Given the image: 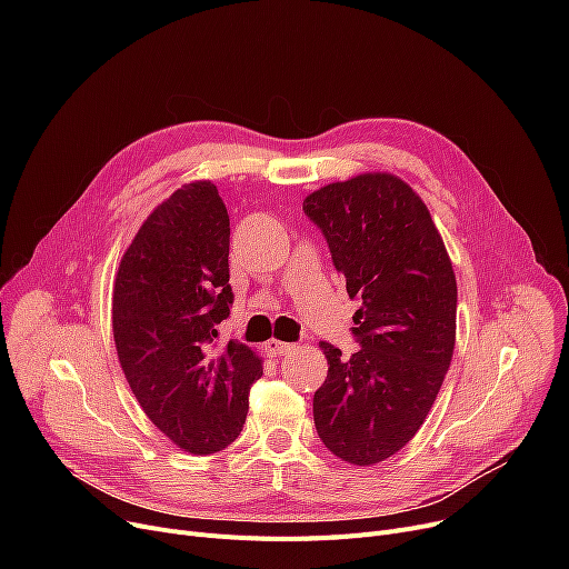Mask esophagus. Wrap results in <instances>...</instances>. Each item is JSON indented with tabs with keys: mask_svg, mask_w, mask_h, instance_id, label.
Masks as SVG:
<instances>
[{
	"mask_svg": "<svg viewBox=\"0 0 569 569\" xmlns=\"http://www.w3.org/2000/svg\"><path fill=\"white\" fill-rule=\"evenodd\" d=\"M267 350L272 355H286L295 350V343H286V341H277V339H269L267 341Z\"/></svg>",
	"mask_w": 569,
	"mask_h": 569,
	"instance_id": "obj_1",
	"label": "esophagus"
}]
</instances>
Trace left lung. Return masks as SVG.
I'll return each mask as SVG.
<instances>
[{"mask_svg":"<svg viewBox=\"0 0 569 569\" xmlns=\"http://www.w3.org/2000/svg\"><path fill=\"white\" fill-rule=\"evenodd\" d=\"M332 262L362 307L350 357L320 343L327 378L313 422L327 450L352 466L397 455L420 431L450 369L457 279L427 204L403 179L365 172L305 198Z\"/></svg>","mask_w":569,"mask_h":569,"instance_id":"8db88e82","label":"left lung"}]
</instances>
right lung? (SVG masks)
I'll return each instance as SVG.
<instances>
[{
	"label": "right lung",
	"instance_id": "add662e5",
	"mask_svg": "<svg viewBox=\"0 0 569 569\" xmlns=\"http://www.w3.org/2000/svg\"><path fill=\"white\" fill-rule=\"evenodd\" d=\"M230 219L209 179L184 184L144 219L112 286L119 365L154 427L189 455H214L244 427L262 360L214 348L230 316Z\"/></svg>",
	"mask_w": 569,
	"mask_h": 569
}]
</instances>
